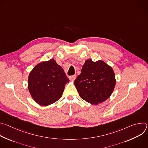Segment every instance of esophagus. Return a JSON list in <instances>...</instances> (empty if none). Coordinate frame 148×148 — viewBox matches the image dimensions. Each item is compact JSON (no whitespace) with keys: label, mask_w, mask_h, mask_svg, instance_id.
Wrapping results in <instances>:
<instances>
[{"label":"esophagus","mask_w":148,"mask_h":148,"mask_svg":"<svg viewBox=\"0 0 148 148\" xmlns=\"http://www.w3.org/2000/svg\"><path fill=\"white\" fill-rule=\"evenodd\" d=\"M75 78H76V75H72V76H70L69 77L70 79L71 80V81H74L75 79Z\"/></svg>","instance_id":"esophagus-1"}]
</instances>
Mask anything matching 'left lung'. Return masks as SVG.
<instances>
[{"instance_id": "8db88e82", "label": "left lung", "mask_w": 148, "mask_h": 148, "mask_svg": "<svg viewBox=\"0 0 148 148\" xmlns=\"http://www.w3.org/2000/svg\"><path fill=\"white\" fill-rule=\"evenodd\" d=\"M116 84L113 69L102 60H86L81 74L74 81L79 97L92 105L108 99Z\"/></svg>"}]
</instances>
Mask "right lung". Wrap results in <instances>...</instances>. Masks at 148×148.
Instances as JSON below:
<instances>
[{
  "mask_svg": "<svg viewBox=\"0 0 148 148\" xmlns=\"http://www.w3.org/2000/svg\"><path fill=\"white\" fill-rule=\"evenodd\" d=\"M69 82L64 70L53 58L37 64L28 77V89L33 100L41 106L58 101Z\"/></svg>",
  "mask_w": 148,
  "mask_h": 148,
  "instance_id": "right-lung-1",
  "label": "right lung"
}]
</instances>
